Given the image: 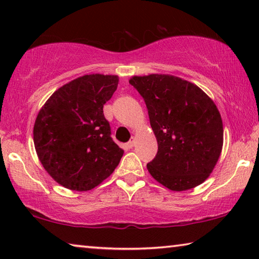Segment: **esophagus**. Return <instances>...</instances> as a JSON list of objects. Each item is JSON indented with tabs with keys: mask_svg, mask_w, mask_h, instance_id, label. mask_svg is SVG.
<instances>
[{
	"mask_svg": "<svg viewBox=\"0 0 259 259\" xmlns=\"http://www.w3.org/2000/svg\"><path fill=\"white\" fill-rule=\"evenodd\" d=\"M126 146H128L129 148H133L135 146V140L133 139V140H130V142L126 143Z\"/></svg>",
	"mask_w": 259,
	"mask_h": 259,
	"instance_id": "esophagus-1",
	"label": "esophagus"
}]
</instances>
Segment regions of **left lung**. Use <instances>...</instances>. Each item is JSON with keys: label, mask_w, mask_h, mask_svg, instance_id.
I'll use <instances>...</instances> for the list:
<instances>
[{"label": "left lung", "mask_w": 259, "mask_h": 259, "mask_svg": "<svg viewBox=\"0 0 259 259\" xmlns=\"http://www.w3.org/2000/svg\"><path fill=\"white\" fill-rule=\"evenodd\" d=\"M129 82L146 104L157 140L156 155L147 163L152 177L171 191L200 185L223 147L216 105L199 87L176 76L151 74Z\"/></svg>", "instance_id": "obj_1"}]
</instances>
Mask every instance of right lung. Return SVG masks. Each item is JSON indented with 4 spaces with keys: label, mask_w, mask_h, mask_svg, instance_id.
Listing matches in <instances>:
<instances>
[{
    "label": "right lung",
    "mask_w": 259,
    "mask_h": 259,
    "mask_svg": "<svg viewBox=\"0 0 259 259\" xmlns=\"http://www.w3.org/2000/svg\"><path fill=\"white\" fill-rule=\"evenodd\" d=\"M116 75L91 74L59 88L38 112L34 145L57 183L88 191L111 175L123 150L111 137L103 107L115 93Z\"/></svg>",
    "instance_id": "add662e5"
}]
</instances>
